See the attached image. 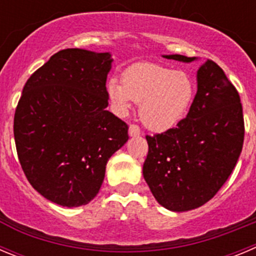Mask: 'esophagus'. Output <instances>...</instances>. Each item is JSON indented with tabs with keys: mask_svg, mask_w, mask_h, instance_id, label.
Wrapping results in <instances>:
<instances>
[{
	"mask_svg": "<svg viewBox=\"0 0 256 256\" xmlns=\"http://www.w3.org/2000/svg\"><path fill=\"white\" fill-rule=\"evenodd\" d=\"M140 126L137 124H130V136L132 137H136V136H140Z\"/></svg>",
	"mask_w": 256,
	"mask_h": 256,
	"instance_id": "34e87169",
	"label": "esophagus"
}]
</instances>
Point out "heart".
<instances>
[{
	"label": "heart",
	"mask_w": 256,
	"mask_h": 256,
	"mask_svg": "<svg viewBox=\"0 0 256 256\" xmlns=\"http://www.w3.org/2000/svg\"><path fill=\"white\" fill-rule=\"evenodd\" d=\"M108 94L122 112L130 109L132 102H140V120L148 130L164 132L186 116L196 85L186 72L140 62L124 71L123 82L110 80Z\"/></svg>",
	"instance_id": "b5f03b06"
}]
</instances>
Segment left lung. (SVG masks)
Wrapping results in <instances>:
<instances>
[{
	"mask_svg": "<svg viewBox=\"0 0 256 256\" xmlns=\"http://www.w3.org/2000/svg\"><path fill=\"white\" fill-rule=\"evenodd\" d=\"M192 62L196 57L165 56ZM188 116L166 132L146 136L144 178L156 200L174 212L194 210L216 196L242 151L245 124L236 88L213 60L198 70Z\"/></svg>",
	"mask_w": 256,
	"mask_h": 256,
	"instance_id": "left-lung-1",
	"label": "left lung"
}]
</instances>
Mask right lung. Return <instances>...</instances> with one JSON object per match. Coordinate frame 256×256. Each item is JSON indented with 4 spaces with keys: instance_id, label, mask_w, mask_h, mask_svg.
I'll use <instances>...</instances> for the list:
<instances>
[{
    "instance_id": "1",
    "label": "right lung",
    "mask_w": 256,
    "mask_h": 256,
    "mask_svg": "<svg viewBox=\"0 0 256 256\" xmlns=\"http://www.w3.org/2000/svg\"><path fill=\"white\" fill-rule=\"evenodd\" d=\"M109 53L68 48L52 56L24 86L14 137L25 176L63 207L99 193L112 154L128 140V124L108 112Z\"/></svg>"
}]
</instances>
